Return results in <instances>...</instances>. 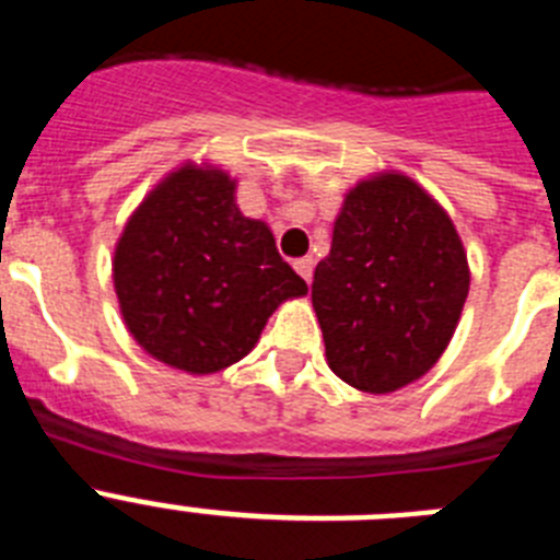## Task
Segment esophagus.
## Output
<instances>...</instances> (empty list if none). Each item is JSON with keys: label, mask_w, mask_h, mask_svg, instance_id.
I'll return each instance as SVG.
<instances>
[{"label": "esophagus", "mask_w": 560, "mask_h": 560, "mask_svg": "<svg viewBox=\"0 0 560 560\" xmlns=\"http://www.w3.org/2000/svg\"><path fill=\"white\" fill-rule=\"evenodd\" d=\"M294 269L305 283H311V277H314V257H300V260H294Z\"/></svg>", "instance_id": "34e87169"}]
</instances>
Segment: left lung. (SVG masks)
Instances as JSON below:
<instances>
[{
    "instance_id": "8db88e82",
    "label": "left lung",
    "mask_w": 560,
    "mask_h": 560,
    "mask_svg": "<svg viewBox=\"0 0 560 560\" xmlns=\"http://www.w3.org/2000/svg\"><path fill=\"white\" fill-rule=\"evenodd\" d=\"M468 285L463 241L418 182L398 171L361 179L311 285L328 368L361 393L407 387L448 348Z\"/></svg>"
}]
</instances>
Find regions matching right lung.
I'll return each instance as SVG.
<instances>
[{
  "label": "right lung",
  "mask_w": 560,
  "mask_h": 560,
  "mask_svg": "<svg viewBox=\"0 0 560 560\" xmlns=\"http://www.w3.org/2000/svg\"><path fill=\"white\" fill-rule=\"evenodd\" d=\"M237 182L185 162L148 192L114 246L122 323L156 361L210 375L244 359L277 305L308 285L269 226L235 205Z\"/></svg>",
  "instance_id": "obj_1"
}]
</instances>
